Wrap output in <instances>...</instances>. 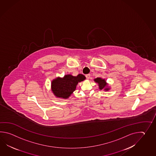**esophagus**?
I'll return each instance as SVG.
<instances>
[{"instance_id": "esophagus-1", "label": "esophagus", "mask_w": 156, "mask_h": 156, "mask_svg": "<svg viewBox=\"0 0 156 156\" xmlns=\"http://www.w3.org/2000/svg\"><path fill=\"white\" fill-rule=\"evenodd\" d=\"M85 76H86L87 79H89L90 77V74H87V75H85Z\"/></svg>"}]
</instances>
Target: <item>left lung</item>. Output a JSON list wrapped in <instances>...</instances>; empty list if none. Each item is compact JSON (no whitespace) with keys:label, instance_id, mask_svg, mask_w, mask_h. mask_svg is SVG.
Masks as SVG:
<instances>
[{"label":"left lung","instance_id":"left-lung-1","mask_svg":"<svg viewBox=\"0 0 156 156\" xmlns=\"http://www.w3.org/2000/svg\"><path fill=\"white\" fill-rule=\"evenodd\" d=\"M94 81L99 84L100 89L103 90V89H105V90H106V91L109 90V89H108V88H105L106 87V85H107V83H105V80L98 77V78H96V79L94 80Z\"/></svg>","mask_w":156,"mask_h":156}]
</instances>
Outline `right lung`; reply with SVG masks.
I'll use <instances>...</instances> for the list:
<instances>
[{"instance_id": "obj_1", "label": "right lung", "mask_w": 156, "mask_h": 156, "mask_svg": "<svg viewBox=\"0 0 156 156\" xmlns=\"http://www.w3.org/2000/svg\"><path fill=\"white\" fill-rule=\"evenodd\" d=\"M85 79V76L82 74L77 76L67 75L62 79L58 77L53 80L51 83L52 91L56 97L67 99L75 91L78 83Z\"/></svg>"}]
</instances>
